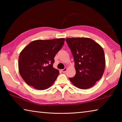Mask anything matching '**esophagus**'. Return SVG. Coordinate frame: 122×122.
Listing matches in <instances>:
<instances>
[{"label":"esophagus","mask_w":122,"mask_h":122,"mask_svg":"<svg viewBox=\"0 0 122 122\" xmlns=\"http://www.w3.org/2000/svg\"><path fill=\"white\" fill-rule=\"evenodd\" d=\"M67 68H64V69L61 70V71L62 72V73H65V72L67 71Z\"/></svg>","instance_id":"34e87169"}]
</instances>
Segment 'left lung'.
I'll list each match as a JSON object with an SVG mask.
<instances>
[{
  "instance_id": "obj_1",
  "label": "left lung",
  "mask_w": 122,
  "mask_h": 122,
  "mask_svg": "<svg viewBox=\"0 0 122 122\" xmlns=\"http://www.w3.org/2000/svg\"><path fill=\"white\" fill-rule=\"evenodd\" d=\"M66 41L73 56L76 70L75 75L69 80L80 89L91 88L104 73L106 60L103 49L90 38H71Z\"/></svg>"
}]
</instances>
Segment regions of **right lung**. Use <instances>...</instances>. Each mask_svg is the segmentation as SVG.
Wrapping results in <instances>:
<instances>
[{
  "label": "right lung",
  "mask_w": 122,
  "mask_h": 122,
  "mask_svg": "<svg viewBox=\"0 0 122 122\" xmlns=\"http://www.w3.org/2000/svg\"><path fill=\"white\" fill-rule=\"evenodd\" d=\"M64 38L37 40L30 42L19 56V71L25 82L36 89L52 85L59 74L53 68L54 57L64 45Z\"/></svg>",
  "instance_id": "obj_1"
}]
</instances>
